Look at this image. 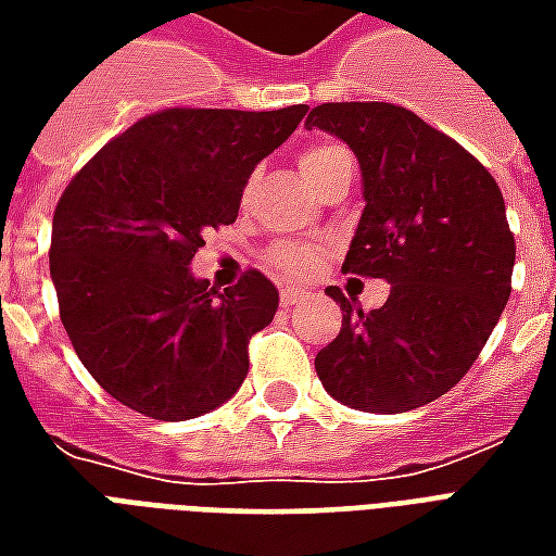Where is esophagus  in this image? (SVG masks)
<instances>
[{"mask_svg":"<svg viewBox=\"0 0 556 556\" xmlns=\"http://www.w3.org/2000/svg\"><path fill=\"white\" fill-rule=\"evenodd\" d=\"M306 298V289H301V286H282L279 289V301H282V306H294L298 301H303Z\"/></svg>","mask_w":556,"mask_h":556,"instance_id":"34e87169","label":"esophagus"}]
</instances>
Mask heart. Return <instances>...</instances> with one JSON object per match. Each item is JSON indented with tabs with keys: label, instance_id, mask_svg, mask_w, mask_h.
<instances>
[{
	"label": "heart",
	"instance_id": "b5f03b06",
	"mask_svg": "<svg viewBox=\"0 0 556 556\" xmlns=\"http://www.w3.org/2000/svg\"><path fill=\"white\" fill-rule=\"evenodd\" d=\"M349 151L339 146H330V142H318V146H309L301 154V172L303 178L309 187L325 178L327 172L337 169L339 163H349ZM318 247L315 243L306 241H289V243H279L277 250L270 253V262L282 270H289V274H306V270H313L315 262H318Z\"/></svg>",
	"mask_w": 556,
	"mask_h": 556
}]
</instances>
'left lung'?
<instances>
[{"label": "left lung", "instance_id": "1", "mask_svg": "<svg viewBox=\"0 0 556 556\" xmlns=\"http://www.w3.org/2000/svg\"><path fill=\"white\" fill-rule=\"evenodd\" d=\"M306 127L357 154L363 207L342 270L390 282L381 309L342 306L315 372L330 396L402 414L453 390L473 366L513 291L515 238L497 181L473 154L393 103H321Z\"/></svg>", "mask_w": 556, "mask_h": 556}]
</instances>
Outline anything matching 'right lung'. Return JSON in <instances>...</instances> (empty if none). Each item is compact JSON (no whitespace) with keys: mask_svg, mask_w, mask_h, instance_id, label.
I'll list each match as a JSON object with an SVG mask.
<instances>
[{"mask_svg":"<svg viewBox=\"0 0 556 556\" xmlns=\"http://www.w3.org/2000/svg\"><path fill=\"white\" fill-rule=\"evenodd\" d=\"M306 103L270 113L163 110L127 127L67 184L53 214L59 315L91 378L127 408L181 422L229 402L277 286L247 270L211 289L190 262L238 219L243 187L294 134Z\"/></svg>","mask_w":556,"mask_h":556,"instance_id":"right-lung-1","label":"right lung"}]
</instances>
